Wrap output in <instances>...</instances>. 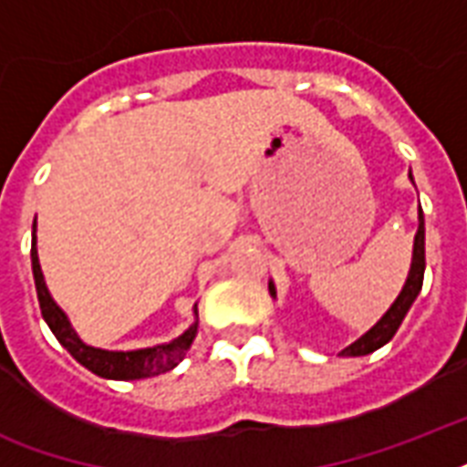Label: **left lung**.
<instances>
[{
  "label": "left lung",
  "mask_w": 467,
  "mask_h": 467,
  "mask_svg": "<svg viewBox=\"0 0 467 467\" xmlns=\"http://www.w3.org/2000/svg\"><path fill=\"white\" fill-rule=\"evenodd\" d=\"M412 176V174H410ZM424 266H427V256H424V213L420 208V230H417V237H414V254H412V269H410V276H407V284L402 288V293L398 296V300L392 303V307L385 312L380 322H378L373 329L363 334L361 339L354 341L351 347H347L341 351V356H366L376 348L385 347L388 341L395 337V332L402 325L407 310L412 307L414 298L420 296L421 284H424ZM269 293L276 296V288L274 284H269Z\"/></svg>",
  "instance_id": "8db88e82"
}]
</instances>
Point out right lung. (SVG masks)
Wrapping results in <instances>:
<instances>
[{
    "instance_id": "add662e5",
    "label": "right lung",
    "mask_w": 467,
    "mask_h": 467,
    "mask_svg": "<svg viewBox=\"0 0 467 467\" xmlns=\"http://www.w3.org/2000/svg\"><path fill=\"white\" fill-rule=\"evenodd\" d=\"M31 264H33V278H36V291H38V303L43 319L47 327L53 329L62 347L67 348L69 354L75 356L77 361L82 363L84 368L97 373L101 378H111V380H138V378H150L167 373L182 361L186 351H189L191 341L196 337V327H189L179 339L161 344L152 348H138V351H104V348L87 347L75 329L69 327L67 317L60 307L55 306L50 293L43 281V271L38 264V249H36V223H33V244H31Z\"/></svg>"
}]
</instances>
